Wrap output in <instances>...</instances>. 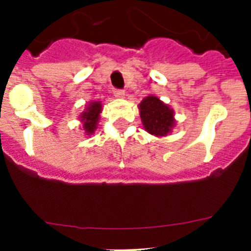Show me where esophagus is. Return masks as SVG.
Instances as JSON below:
<instances>
[{
    "label": "esophagus",
    "mask_w": 251,
    "mask_h": 251,
    "mask_svg": "<svg viewBox=\"0 0 251 251\" xmlns=\"http://www.w3.org/2000/svg\"><path fill=\"white\" fill-rule=\"evenodd\" d=\"M113 94H114L115 98H118V99H123L124 97H126V92L121 89H115L114 92H113Z\"/></svg>",
    "instance_id": "esophagus-1"
}]
</instances>
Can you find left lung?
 <instances>
[{"label": "left lung", "instance_id": "8db88e82", "mask_svg": "<svg viewBox=\"0 0 251 251\" xmlns=\"http://www.w3.org/2000/svg\"><path fill=\"white\" fill-rule=\"evenodd\" d=\"M143 127L150 134L156 137H165L175 127L174 110L154 95H148L139 104Z\"/></svg>", "mask_w": 251, "mask_h": 251}]
</instances>
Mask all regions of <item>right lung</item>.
<instances>
[{
	"label": "right lung",
	"instance_id": "add662e5",
	"mask_svg": "<svg viewBox=\"0 0 251 251\" xmlns=\"http://www.w3.org/2000/svg\"><path fill=\"white\" fill-rule=\"evenodd\" d=\"M101 113V103L100 101H90L89 105L86 106L85 110L81 113L80 121L83 123L84 132L90 136L94 133L98 126L99 115Z\"/></svg>",
	"mask_w": 251,
	"mask_h": 251
}]
</instances>
